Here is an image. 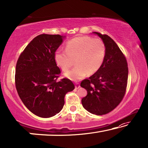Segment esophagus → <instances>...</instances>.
<instances>
[{"label":"esophagus","mask_w":148,"mask_h":148,"mask_svg":"<svg viewBox=\"0 0 148 148\" xmlns=\"http://www.w3.org/2000/svg\"><path fill=\"white\" fill-rule=\"evenodd\" d=\"M75 89H77V90L80 88L79 83H75Z\"/></svg>","instance_id":"obj_1"}]
</instances>
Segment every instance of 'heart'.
<instances>
[{"mask_svg":"<svg viewBox=\"0 0 148 148\" xmlns=\"http://www.w3.org/2000/svg\"><path fill=\"white\" fill-rule=\"evenodd\" d=\"M106 54L104 42L100 39L83 36L73 38L66 44L65 50H58L54 54L57 65L66 71L73 65L75 67L64 75L73 81L84 79L87 75L96 73L102 66Z\"/></svg>","mask_w":148,"mask_h":148,"instance_id":"1","label":"heart"}]
</instances>
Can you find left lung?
Returning <instances> with one entry per match:
<instances>
[{
	"instance_id": "1",
	"label": "left lung",
	"mask_w": 148,
	"mask_h": 148,
	"mask_svg": "<svg viewBox=\"0 0 148 148\" xmlns=\"http://www.w3.org/2000/svg\"><path fill=\"white\" fill-rule=\"evenodd\" d=\"M102 38L106 54L102 66L88 79L81 82L88 95L82 98L84 108L94 114H108L124 98L128 79V64L118 45L106 34L94 32Z\"/></svg>"
}]
</instances>
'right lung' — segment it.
I'll list each match as a JSON object with an SVG mask.
<instances>
[{
    "mask_svg": "<svg viewBox=\"0 0 148 148\" xmlns=\"http://www.w3.org/2000/svg\"><path fill=\"white\" fill-rule=\"evenodd\" d=\"M63 40L58 34L36 36L21 52L16 64L15 82L19 98L28 110L42 118L59 112L66 94L75 89L67 78L58 81L61 71L54 54Z\"/></svg>",
    "mask_w": 148,
    "mask_h": 148,
    "instance_id": "1",
    "label": "right lung"
}]
</instances>
